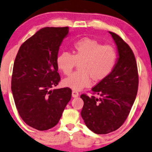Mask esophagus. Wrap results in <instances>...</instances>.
<instances>
[{
    "mask_svg": "<svg viewBox=\"0 0 152 152\" xmlns=\"http://www.w3.org/2000/svg\"><path fill=\"white\" fill-rule=\"evenodd\" d=\"M72 97H77V96H79V92H77L75 91H73L72 92Z\"/></svg>",
    "mask_w": 152,
    "mask_h": 152,
    "instance_id": "obj_1",
    "label": "esophagus"
}]
</instances>
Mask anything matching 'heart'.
<instances>
[{
  "label": "heart",
  "instance_id": "1",
  "mask_svg": "<svg viewBox=\"0 0 152 152\" xmlns=\"http://www.w3.org/2000/svg\"><path fill=\"white\" fill-rule=\"evenodd\" d=\"M117 53L110 45H103L95 39L85 38L72 45V54L61 52L57 57L58 69L69 75L77 64L79 71L63 81V84L75 91H80L91 85V79L100 81L106 78L115 66Z\"/></svg>",
  "mask_w": 152,
  "mask_h": 152
}]
</instances>
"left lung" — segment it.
I'll return each mask as SVG.
<instances>
[{"label": "left lung", "instance_id": "left-lung-1", "mask_svg": "<svg viewBox=\"0 0 152 152\" xmlns=\"http://www.w3.org/2000/svg\"><path fill=\"white\" fill-rule=\"evenodd\" d=\"M109 33L117 46V62L111 73L92 88L93 95H81L83 101L81 117L86 126L97 134L110 133L124 124L138 87V68L132 50L118 35Z\"/></svg>", "mask_w": 152, "mask_h": 152}]
</instances>
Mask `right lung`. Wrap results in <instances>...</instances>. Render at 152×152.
Masks as SVG:
<instances>
[{"mask_svg":"<svg viewBox=\"0 0 152 152\" xmlns=\"http://www.w3.org/2000/svg\"><path fill=\"white\" fill-rule=\"evenodd\" d=\"M69 27L39 29L20 46L15 59L12 91L24 121L39 131L58 124L71 99L70 88L52 90L60 81L57 57Z\"/></svg>","mask_w":152,"mask_h":152,"instance_id":"add662e5","label":"right lung"}]
</instances>
